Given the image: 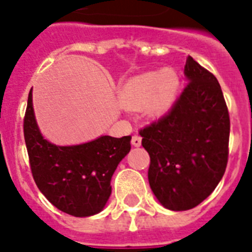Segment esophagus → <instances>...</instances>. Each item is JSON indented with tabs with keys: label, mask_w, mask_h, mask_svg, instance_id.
I'll return each mask as SVG.
<instances>
[{
	"label": "esophagus",
	"mask_w": 252,
	"mask_h": 252,
	"mask_svg": "<svg viewBox=\"0 0 252 252\" xmlns=\"http://www.w3.org/2000/svg\"><path fill=\"white\" fill-rule=\"evenodd\" d=\"M141 141H142V138H141L140 136H137V134H134V136L132 137V145L133 146H141Z\"/></svg>",
	"instance_id": "esophagus-1"
}]
</instances>
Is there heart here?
<instances>
[{"label":"heart","mask_w":252,"mask_h":252,"mask_svg":"<svg viewBox=\"0 0 252 252\" xmlns=\"http://www.w3.org/2000/svg\"><path fill=\"white\" fill-rule=\"evenodd\" d=\"M179 87V75L173 69L149 71L126 80L120 89V99L132 108L146 105L149 115L159 116L173 105Z\"/></svg>","instance_id":"heart-1"}]
</instances>
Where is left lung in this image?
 <instances>
[{
    "label": "left lung",
    "mask_w": 252,
    "mask_h": 252,
    "mask_svg": "<svg viewBox=\"0 0 252 252\" xmlns=\"http://www.w3.org/2000/svg\"><path fill=\"white\" fill-rule=\"evenodd\" d=\"M189 83L164 116L140 130L150 155L149 184L165 208L197 207L225 172L230 120L218 79L188 57Z\"/></svg>",
    "instance_id": "8db88e82"
}]
</instances>
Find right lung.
Segmentation results:
<instances>
[{"mask_svg":"<svg viewBox=\"0 0 252 252\" xmlns=\"http://www.w3.org/2000/svg\"><path fill=\"white\" fill-rule=\"evenodd\" d=\"M24 140L32 176L46 199L68 215L101 212L111 195V177L130 150V136H102L75 146H57L42 137L34 119L32 89L24 115Z\"/></svg>","mask_w":252,"mask_h":252,"instance_id":"obj_1","label":"right lung"}]
</instances>
